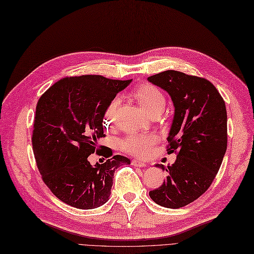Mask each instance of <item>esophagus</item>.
<instances>
[{"label": "esophagus", "instance_id": "1", "mask_svg": "<svg viewBox=\"0 0 254 254\" xmlns=\"http://www.w3.org/2000/svg\"><path fill=\"white\" fill-rule=\"evenodd\" d=\"M132 166L136 167V168H145L146 163L140 161V160H132Z\"/></svg>", "mask_w": 254, "mask_h": 254}]
</instances>
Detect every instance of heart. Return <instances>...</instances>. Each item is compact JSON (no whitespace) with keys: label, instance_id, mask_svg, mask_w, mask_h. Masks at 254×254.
Segmentation results:
<instances>
[{"label":"heart","instance_id":"obj_1","mask_svg":"<svg viewBox=\"0 0 254 254\" xmlns=\"http://www.w3.org/2000/svg\"><path fill=\"white\" fill-rule=\"evenodd\" d=\"M133 95L141 107L149 115L157 111L162 112L166 106V97L162 91L155 85H141L134 91ZM120 104V97L113 98L108 104L104 113L105 127H110L113 124L114 116ZM157 141H158V136L154 133H131L121 141L120 146L124 152L143 158L150 154Z\"/></svg>","mask_w":254,"mask_h":254}]
</instances>
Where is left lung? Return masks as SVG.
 <instances>
[{
	"label": "left lung",
	"mask_w": 254,
	"mask_h": 254,
	"mask_svg": "<svg viewBox=\"0 0 254 254\" xmlns=\"http://www.w3.org/2000/svg\"><path fill=\"white\" fill-rule=\"evenodd\" d=\"M147 80L173 101L168 153H177L172 166L156 164L168 175L159 188L149 191V196L160 206L181 208L200 197L220 169L228 145L225 102L204 78L167 70Z\"/></svg>",
	"instance_id": "1"
}]
</instances>
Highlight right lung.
Returning a JSON list of instances; mask_svg holds the SVG:
<instances>
[{
  "mask_svg": "<svg viewBox=\"0 0 254 254\" xmlns=\"http://www.w3.org/2000/svg\"><path fill=\"white\" fill-rule=\"evenodd\" d=\"M132 80L102 76L64 78L39 98L32 135L33 152L43 181L62 202L93 209L108 202L115 170L130 164L127 157L102 154L97 140L104 138V113L109 102ZM95 151L109 157L92 166Z\"/></svg>",
  "mask_w": 254,
  "mask_h": 254,
  "instance_id": "obj_1",
  "label": "right lung"
}]
</instances>
